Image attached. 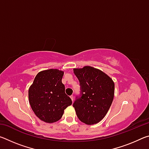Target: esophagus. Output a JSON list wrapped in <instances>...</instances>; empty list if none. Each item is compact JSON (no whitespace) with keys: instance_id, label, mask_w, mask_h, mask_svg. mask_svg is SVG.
I'll use <instances>...</instances> for the list:
<instances>
[{"instance_id":"esophagus-1","label":"esophagus","mask_w":149,"mask_h":149,"mask_svg":"<svg viewBox=\"0 0 149 149\" xmlns=\"http://www.w3.org/2000/svg\"><path fill=\"white\" fill-rule=\"evenodd\" d=\"M70 98H71V99H72V100L73 101V100H74V96L71 95V96H70Z\"/></svg>"}]
</instances>
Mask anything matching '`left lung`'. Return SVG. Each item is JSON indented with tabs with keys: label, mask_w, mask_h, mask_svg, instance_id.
I'll return each mask as SVG.
<instances>
[{
	"label": "left lung",
	"mask_w": 149,
	"mask_h": 149,
	"mask_svg": "<svg viewBox=\"0 0 149 149\" xmlns=\"http://www.w3.org/2000/svg\"><path fill=\"white\" fill-rule=\"evenodd\" d=\"M82 96L74 102L77 118L87 125L99 123L107 114L114 99V83L101 70L86 65L74 68Z\"/></svg>",
	"instance_id": "1"
}]
</instances>
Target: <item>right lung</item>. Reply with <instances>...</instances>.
<instances>
[{"mask_svg":"<svg viewBox=\"0 0 149 149\" xmlns=\"http://www.w3.org/2000/svg\"><path fill=\"white\" fill-rule=\"evenodd\" d=\"M64 71L49 69L39 72L29 88V102L35 114L46 123L58 121L64 110L72 105L62 83Z\"/></svg>","mask_w":149,"mask_h":149,"instance_id":"obj_1","label":"right lung"}]
</instances>
